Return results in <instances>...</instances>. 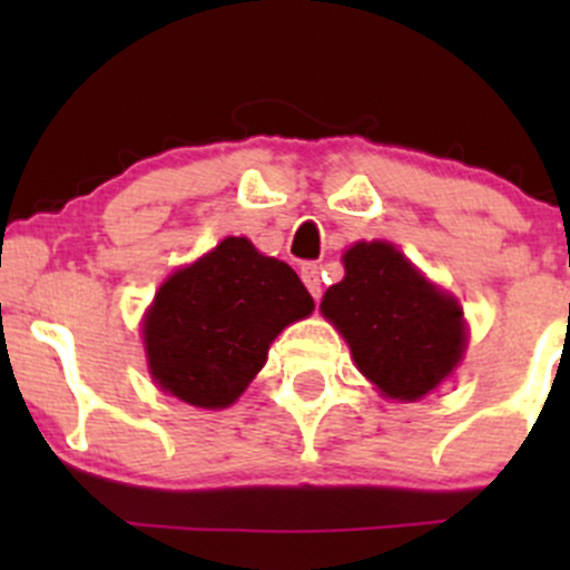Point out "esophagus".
<instances>
[{"label": "esophagus", "instance_id": "esophagus-1", "mask_svg": "<svg viewBox=\"0 0 570 570\" xmlns=\"http://www.w3.org/2000/svg\"><path fill=\"white\" fill-rule=\"evenodd\" d=\"M301 278L303 284H306V289L312 292L314 301H320L322 297V275H320V267L314 262H306L301 267Z\"/></svg>", "mask_w": 570, "mask_h": 570}]
</instances>
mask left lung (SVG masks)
Here are the masks:
<instances>
[{
  "instance_id": "obj_1",
  "label": "left lung",
  "mask_w": 570,
  "mask_h": 570,
  "mask_svg": "<svg viewBox=\"0 0 570 570\" xmlns=\"http://www.w3.org/2000/svg\"><path fill=\"white\" fill-rule=\"evenodd\" d=\"M322 314L347 338L358 370L394 400H419L458 366L463 312L389 243L344 253V278L322 297Z\"/></svg>"
}]
</instances>
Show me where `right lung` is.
<instances>
[{"label":"right lung","instance_id":"add662e5","mask_svg":"<svg viewBox=\"0 0 570 570\" xmlns=\"http://www.w3.org/2000/svg\"><path fill=\"white\" fill-rule=\"evenodd\" d=\"M312 295L289 264L228 237L163 284L146 314L151 375L195 407H226L267 361L273 338L308 317Z\"/></svg>","mask_w":570,"mask_h":570}]
</instances>
